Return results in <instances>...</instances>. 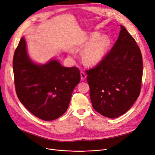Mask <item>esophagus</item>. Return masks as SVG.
Masks as SVG:
<instances>
[{"mask_svg": "<svg viewBox=\"0 0 155 155\" xmlns=\"http://www.w3.org/2000/svg\"><path fill=\"white\" fill-rule=\"evenodd\" d=\"M81 80H82V81H84V80L86 78L87 75H86V74H85L84 71H82L81 72Z\"/></svg>", "mask_w": 155, "mask_h": 155, "instance_id": "esophagus-1", "label": "esophagus"}]
</instances>
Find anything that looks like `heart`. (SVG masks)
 I'll list each match as a JSON object with an SVG mask.
<instances>
[{
	"label": "heart",
	"mask_w": 155,
	"mask_h": 155,
	"mask_svg": "<svg viewBox=\"0 0 155 155\" xmlns=\"http://www.w3.org/2000/svg\"><path fill=\"white\" fill-rule=\"evenodd\" d=\"M110 46L108 36L101 37L99 32H93L84 39L77 47V49L85 48L82 53V61L88 66L98 64L104 58Z\"/></svg>",
	"instance_id": "1"
}]
</instances>
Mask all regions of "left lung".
I'll use <instances>...</instances> for the list:
<instances>
[{"instance_id":"left-lung-1","label":"left lung","mask_w":155,"mask_h":155,"mask_svg":"<svg viewBox=\"0 0 155 155\" xmlns=\"http://www.w3.org/2000/svg\"><path fill=\"white\" fill-rule=\"evenodd\" d=\"M142 57L134 38L121 25L113 47L94 68L86 71L94 109L107 117L127 112L141 89Z\"/></svg>"}]
</instances>
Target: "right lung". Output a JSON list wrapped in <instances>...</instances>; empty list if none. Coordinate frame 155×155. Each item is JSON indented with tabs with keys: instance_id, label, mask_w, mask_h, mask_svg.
Instances as JSON below:
<instances>
[{
	"instance_id": "right-lung-1",
	"label": "right lung",
	"mask_w": 155,
	"mask_h": 155,
	"mask_svg": "<svg viewBox=\"0 0 155 155\" xmlns=\"http://www.w3.org/2000/svg\"><path fill=\"white\" fill-rule=\"evenodd\" d=\"M13 66L17 96L33 115L52 121L67 110L73 89L81 81L78 68L63 67L54 59L36 64L27 54L24 38L15 50Z\"/></svg>"
}]
</instances>
